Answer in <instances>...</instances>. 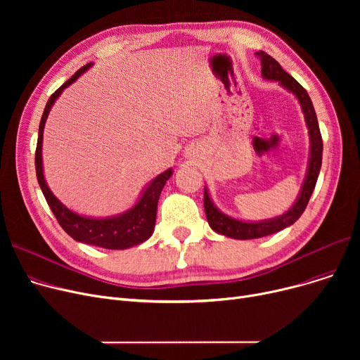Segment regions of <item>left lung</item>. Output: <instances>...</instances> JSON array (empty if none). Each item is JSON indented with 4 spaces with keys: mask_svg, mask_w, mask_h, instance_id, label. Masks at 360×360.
<instances>
[{
    "mask_svg": "<svg viewBox=\"0 0 360 360\" xmlns=\"http://www.w3.org/2000/svg\"><path fill=\"white\" fill-rule=\"evenodd\" d=\"M257 55L261 60L262 79L269 82H278V84L283 89H286L297 99L300 109L304 112V120L308 128L309 159H308L305 179L302 182L300 191L295 202L292 204V207L288 212H285L280 216H276L273 219L252 221V220L236 219L226 214L221 210H219V207L212 200L209 194V188L204 186V212L210 228L223 236H228L232 239H242V240L273 235L292 226L307 209L308 201L312 195V191L319 175L321 163H323V139H321L316 113L308 91L302 87L290 74H288L285 70H283L273 56H270L269 53L262 51L257 52Z\"/></svg>",
    "mask_w": 360,
    "mask_h": 360,
    "instance_id": "left-lung-1",
    "label": "left lung"
}]
</instances>
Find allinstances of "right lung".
Returning a JSON list of instances; mask_svg holds the SVG:
<instances>
[{
  "mask_svg": "<svg viewBox=\"0 0 360 360\" xmlns=\"http://www.w3.org/2000/svg\"><path fill=\"white\" fill-rule=\"evenodd\" d=\"M91 65L93 63L82 67L71 79H68L49 98L39 124V134H37V146H36V155H34L36 176L53 216L61 224V228L74 240L83 242L87 245H94V247H101L105 250H127L143 243L153 235L155 226H156L159 197L166 181L174 174L172 167L166 169L165 172L159 174L158 176L151 179L141 190L137 201L132 204L128 210L118 213L115 216H106V217L83 216L70 210L68 207L64 205L49 190L44 175L42 143H44V128H45L46 118L49 115V110L52 109L56 99L61 96L63 91L79 77H82V75Z\"/></svg>",
  "mask_w": 360,
  "mask_h": 360,
  "instance_id": "right-lung-1",
  "label": "right lung"
}]
</instances>
